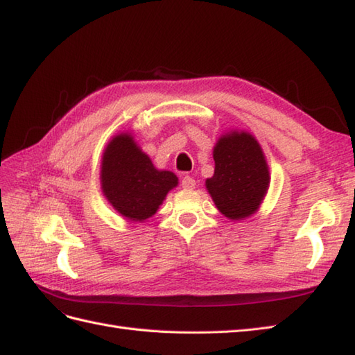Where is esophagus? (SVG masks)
Wrapping results in <instances>:
<instances>
[{
  "label": "esophagus",
  "instance_id": "1",
  "mask_svg": "<svg viewBox=\"0 0 355 355\" xmlns=\"http://www.w3.org/2000/svg\"><path fill=\"white\" fill-rule=\"evenodd\" d=\"M181 186H183L184 191H192V189H195L196 186V181L192 177L186 175L183 180H181Z\"/></svg>",
  "mask_w": 355,
  "mask_h": 355
}]
</instances>
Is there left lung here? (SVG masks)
I'll list each match as a JSON object with an SVG mask.
<instances>
[{
  "instance_id": "obj_1",
  "label": "left lung",
  "mask_w": 355,
  "mask_h": 355,
  "mask_svg": "<svg viewBox=\"0 0 355 355\" xmlns=\"http://www.w3.org/2000/svg\"><path fill=\"white\" fill-rule=\"evenodd\" d=\"M215 172L205 180L216 209L242 220L257 213L268 193L270 175L260 144L245 130H230L213 146Z\"/></svg>"
}]
</instances>
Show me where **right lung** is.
I'll list each match as a JSON object with an SVG mask.
<instances>
[{"label":"right lung","instance_id":"obj_1","mask_svg":"<svg viewBox=\"0 0 355 355\" xmlns=\"http://www.w3.org/2000/svg\"><path fill=\"white\" fill-rule=\"evenodd\" d=\"M100 181L105 200L130 222L154 216L166 195L178 186L174 172L155 168L130 131L118 133L105 145Z\"/></svg>","mask_w":355,"mask_h":355}]
</instances>
